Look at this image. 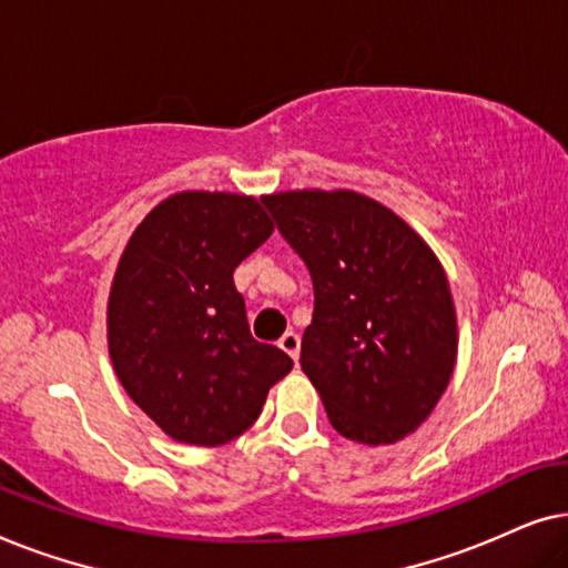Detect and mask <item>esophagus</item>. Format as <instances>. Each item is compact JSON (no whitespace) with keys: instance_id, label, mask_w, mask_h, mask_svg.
I'll return each instance as SVG.
<instances>
[{"instance_id":"1","label":"esophagus","mask_w":568,"mask_h":568,"mask_svg":"<svg viewBox=\"0 0 568 568\" xmlns=\"http://www.w3.org/2000/svg\"><path fill=\"white\" fill-rule=\"evenodd\" d=\"M278 348L290 354L294 362H297V356H300V336H297V333L286 331L284 336H282V341H278Z\"/></svg>"}]
</instances>
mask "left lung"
Here are the masks:
<instances>
[{"instance_id":"obj_1","label":"left lung","mask_w":568,"mask_h":568,"mask_svg":"<svg viewBox=\"0 0 568 568\" xmlns=\"http://www.w3.org/2000/svg\"><path fill=\"white\" fill-rule=\"evenodd\" d=\"M313 278L302 372L333 429L393 445L424 424L453 375L457 321L445 268L400 216L354 191L266 199Z\"/></svg>"}]
</instances>
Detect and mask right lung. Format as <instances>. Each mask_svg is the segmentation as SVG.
Here are the masks:
<instances>
[{"label": "right lung", "instance_id": "1", "mask_svg": "<svg viewBox=\"0 0 568 568\" xmlns=\"http://www.w3.org/2000/svg\"><path fill=\"white\" fill-rule=\"evenodd\" d=\"M266 199L185 191L131 235L108 300V346L123 390L185 445L251 429L268 387L292 369L251 336L232 274L274 232Z\"/></svg>", "mask_w": 568, "mask_h": 568}]
</instances>
